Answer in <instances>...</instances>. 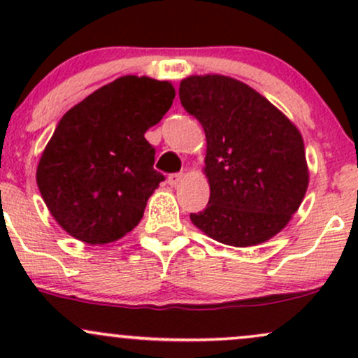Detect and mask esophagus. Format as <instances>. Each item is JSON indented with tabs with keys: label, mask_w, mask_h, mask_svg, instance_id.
Returning <instances> with one entry per match:
<instances>
[{
	"label": "esophagus",
	"mask_w": 358,
	"mask_h": 358,
	"mask_svg": "<svg viewBox=\"0 0 358 358\" xmlns=\"http://www.w3.org/2000/svg\"><path fill=\"white\" fill-rule=\"evenodd\" d=\"M183 180V175L182 173H171L170 176H168V183L171 185V187H176L180 182Z\"/></svg>",
	"instance_id": "34e87169"
}]
</instances>
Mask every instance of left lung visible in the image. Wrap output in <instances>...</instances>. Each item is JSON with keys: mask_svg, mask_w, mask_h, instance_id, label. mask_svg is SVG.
<instances>
[{"mask_svg": "<svg viewBox=\"0 0 358 358\" xmlns=\"http://www.w3.org/2000/svg\"><path fill=\"white\" fill-rule=\"evenodd\" d=\"M180 101L207 138L210 199L193 225L234 248L269 241L286 227L310 182L298 127L264 96L227 76H190Z\"/></svg>", "mask_w": 358, "mask_h": 358, "instance_id": "left-lung-1", "label": "left lung"}]
</instances>
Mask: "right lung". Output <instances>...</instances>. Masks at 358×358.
<instances>
[{"mask_svg": "<svg viewBox=\"0 0 358 358\" xmlns=\"http://www.w3.org/2000/svg\"><path fill=\"white\" fill-rule=\"evenodd\" d=\"M173 99L171 82L124 76L64 114L40 158L36 185L65 232L108 244L136 227L165 180L145 133Z\"/></svg>", "mask_w": 358, "mask_h": 358, "instance_id": "obj_1", "label": "right lung"}]
</instances>
